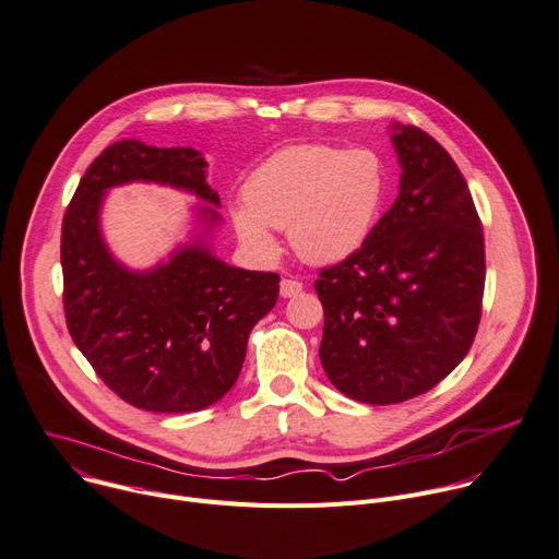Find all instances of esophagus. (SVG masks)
<instances>
[{"label":"esophagus","mask_w":559,"mask_h":559,"mask_svg":"<svg viewBox=\"0 0 559 559\" xmlns=\"http://www.w3.org/2000/svg\"><path fill=\"white\" fill-rule=\"evenodd\" d=\"M302 292V283L300 281H294V278H283L281 281V296L283 298H292L296 294Z\"/></svg>","instance_id":"esophagus-1"}]
</instances>
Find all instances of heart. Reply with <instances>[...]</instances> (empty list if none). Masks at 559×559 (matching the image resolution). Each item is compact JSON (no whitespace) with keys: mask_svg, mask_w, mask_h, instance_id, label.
Instances as JSON below:
<instances>
[{"mask_svg":"<svg viewBox=\"0 0 559 559\" xmlns=\"http://www.w3.org/2000/svg\"><path fill=\"white\" fill-rule=\"evenodd\" d=\"M385 195V169L370 148L310 142L278 148L242 185L245 207L231 212L238 236L276 253L272 229H287L298 259L334 265L370 238Z\"/></svg>","mask_w":559,"mask_h":559,"instance_id":"b5f03b06","label":"heart"}]
</instances>
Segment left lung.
<instances>
[{"instance_id": "left-lung-1", "label": "left lung", "mask_w": 559, "mask_h": 559, "mask_svg": "<svg viewBox=\"0 0 559 559\" xmlns=\"http://www.w3.org/2000/svg\"><path fill=\"white\" fill-rule=\"evenodd\" d=\"M390 129L401 167L394 205L314 283L323 370L338 392L372 405L419 396L464 361L486 281L481 223L460 167L426 131Z\"/></svg>"}]
</instances>
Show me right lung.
Masks as SVG:
<instances>
[{"instance_id": "1", "label": "right lung", "mask_w": 559, "mask_h": 559, "mask_svg": "<svg viewBox=\"0 0 559 559\" xmlns=\"http://www.w3.org/2000/svg\"><path fill=\"white\" fill-rule=\"evenodd\" d=\"M191 146L120 140L80 180L62 223L64 314L73 343L120 399L151 413H195L236 383L251 328L278 300V274L227 265L212 251L221 198ZM156 181L195 194L199 231L170 261L138 273L98 227L109 188Z\"/></svg>"}]
</instances>
